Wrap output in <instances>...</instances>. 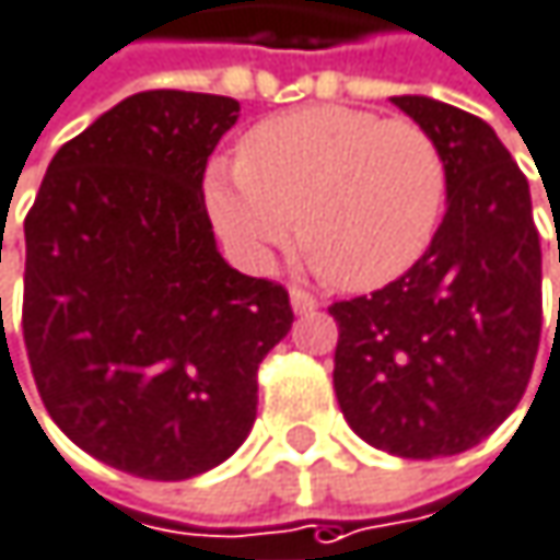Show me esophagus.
I'll return each mask as SVG.
<instances>
[{"instance_id": "obj_1", "label": "esophagus", "mask_w": 560, "mask_h": 560, "mask_svg": "<svg viewBox=\"0 0 560 560\" xmlns=\"http://www.w3.org/2000/svg\"><path fill=\"white\" fill-rule=\"evenodd\" d=\"M291 307H294V314H314L320 304H317L314 294H307V291H301V288H291Z\"/></svg>"}]
</instances>
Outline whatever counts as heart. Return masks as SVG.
Here are the masks:
<instances>
[{"label": "heart", "mask_w": 560, "mask_h": 560, "mask_svg": "<svg viewBox=\"0 0 560 560\" xmlns=\"http://www.w3.org/2000/svg\"><path fill=\"white\" fill-rule=\"evenodd\" d=\"M208 214L233 256L266 269L294 230L314 269L372 291L430 249L445 160L427 128L365 108L317 105L259 121L236 163H214Z\"/></svg>", "instance_id": "1"}]
</instances>
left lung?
<instances>
[{"label": "left lung", "instance_id": "obj_1", "mask_svg": "<svg viewBox=\"0 0 560 560\" xmlns=\"http://www.w3.org/2000/svg\"><path fill=\"white\" fill-rule=\"evenodd\" d=\"M445 160L430 249L369 298L336 301L332 387L369 445L458 455L523 400L541 336V246L529 182L493 128L427 95H394Z\"/></svg>", "mask_w": 560, "mask_h": 560}]
</instances>
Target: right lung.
Returning <instances> with one entry per match:
<instances>
[{
	"mask_svg": "<svg viewBox=\"0 0 560 560\" xmlns=\"http://www.w3.org/2000/svg\"><path fill=\"white\" fill-rule=\"evenodd\" d=\"M236 118L228 95L137 92L57 150L25 218L40 400L79 448L147 481L243 445L259 362L294 320L281 284L230 269L208 221V156Z\"/></svg>",
	"mask_w": 560,
	"mask_h": 560,
	"instance_id": "1",
	"label": "right lung"
}]
</instances>
